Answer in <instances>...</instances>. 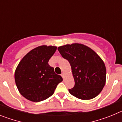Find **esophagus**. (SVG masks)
<instances>
[{
  "label": "esophagus",
  "mask_w": 122,
  "mask_h": 122,
  "mask_svg": "<svg viewBox=\"0 0 122 122\" xmlns=\"http://www.w3.org/2000/svg\"><path fill=\"white\" fill-rule=\"evenodd\" d=\"M61 76H62V77H63V79L64 78V76H65V73H62V74H61Z\"/></svg>",
  "instance_id": "1"
}]
</instances>
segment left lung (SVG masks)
Returning a JSON list of instances; mask_svg holds the SVG:
<instances>
[{"mask_svg": "<svg viewBox=\"0 0 122 122\" xmlns=\"http://www.w3.org/2000/svg\"><path fill=\"white\" fill-rule=\"evenodd\" d=\"M59 52L69 62L74 78V87L69 92L83 100L94 98L106 83V69L103 60L91 48L80 43L58 48Z\"/></svg>", "mask_w": 122, "mask_h": 122, "instance_id": "left-lung-1", "label": "left lung"}]
</instances>
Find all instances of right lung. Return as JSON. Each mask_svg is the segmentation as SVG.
<instances>
[{"label":"right lung","instance_id":"1","mask_svg":"<svg viewBox=\"0 0 122 122\" xmlns=\"http://www.w3.org/2000/svg\"><path fill=\"white\" fill-rule=\"evenodd\" d=\"M56 50V46L41 45L29 52L20 61L15 70V79L24 97L33 102L46 100L63 81L48 64Z\"/></svg>","mask_w":122,"mask_h":122}]
</instances>
